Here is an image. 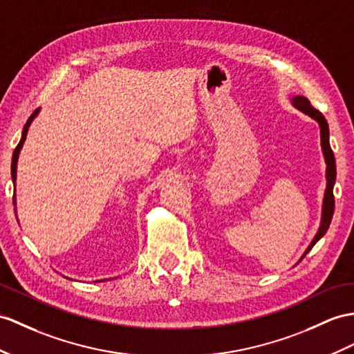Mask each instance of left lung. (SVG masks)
<instances>
[{"instance_id": "obj_1", "label": "left lung", "mask_w": 354, "mask_h": 354, "mask_svg": "<svg viewBox=\"0 0 354 354\" xmlns=\"http://www.w3.org/2000/svg\"><path fill=\"white\" fill-rule=\"evenodd\" d=\"M291 105L295 106L296 109H299L300 112H304L308 117H311L313 120L318 123V127H320V144H322V151L324 156V162H326V189H324V198H323V205H322V221H320V227L317 230V234L314 236V239L311 240V243L306 248V251L304 252V255L300 257L301 261L304 257L311 251L313 246L320 240L324 234L327 228L330 225V221L333 216V209H335V198H333V186H335V180H336V163H335V156L333 151L330 149L329 144V124H327L324 115L322 114L320 111H317L315 108H313L309 100L304 96H291Z\"/></svg>"}]
</instances>
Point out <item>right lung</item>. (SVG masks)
I'll use <instances>...</instances> for the list:
<instances>
[{"mask_svg":"<svg viewBox=\"0 0 354 354\" xmlns=\"http://www.w3.org/2000/svg\"><path fill=\"white\" fill-rule=\"evenodd\" d=\"M39 111H40V109L34 111L32 114H31V117L28 118V122L25 123L24 131H22V136H21V141H19V144H18V147H16L15 151H13V158H12V180H13V185H15V191H16V171H18L19 153H21V150H22V147H24L25 140H27V133H28V129H30V126H31V123H32V120L39 115ZM13 204L16 205V195H13ZM15 213H16V207H15Z\"/></svg>","mask_w":354,"mask_h":354,"instance_id":"add662e5","label":"right lung"}]
</instances>
